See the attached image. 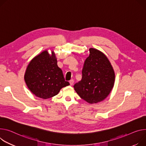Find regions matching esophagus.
Listing matches in <instances>:
<instances>
[{
  "instance_id": "esophagus-1",
  "label": "esophagus",
  "mask_w": 146,
  "mask_h": 146,
  "mask_svg": "<svg viewBox=\"0 0 146 146\" xmlns=\"http://www.w3.org/2000/svg\"><path fill=\"white\" fill-rule=\"evenodd\" d=\"M69 83H70V84L71 86H72V85L73 84V83H74V80H73V79H72V80H70L69 81Z\"/></svg>"
}]
</instances>
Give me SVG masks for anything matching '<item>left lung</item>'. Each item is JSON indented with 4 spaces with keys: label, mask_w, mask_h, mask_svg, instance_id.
<instances>
[{
    "label": "left lung",
    "mask_w": 146,
    "mask_h": 146,
    "mask_svg": "<svg viewBox=\"0 0 146 146\" xmlns=\"http://www.w3.org/2000/svg\"><path fill=\"white\" fill-rule=\"evenodd\" d=\"M86 59L80 82L74 85L76 92L89 104H97L108 97L112 90L115 75L111 62L100 50L91 48Z\"/></svg>",
    "instance_id": "8db88e82"
}]
</instances>
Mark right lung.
Segmentation results:
<instances>
[{
  "mask_svg": "<svg viewBox=\"0 0 146 146\" xmlns=\"http://www.w3.org/2000/svg\"><path fill=\"white\" fill-rule=\"evenodd\" d=\"M55 52L47 50L35 56L28 64L24 80L36 97L46 100L57 95L60 89L70 85L64 80L62 69L57 64Z\"/></svg>",
  "mask_w": 146,
  "mask_h": 146,
  "instance_id": "obj_1",
  "label": "right lung"
}]
</instances>
